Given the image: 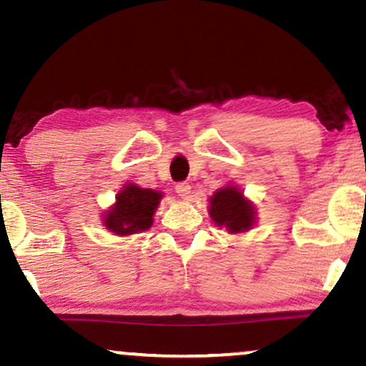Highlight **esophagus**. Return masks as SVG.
<instances>
[{
    "mask_svg": "<svg viewBox=\"0 0 366 366\" xmlns=\"http://www.w3.org/2000/svg\"><path fill=\"white\" fill-rule=\"evenodd\" d=\"M175 192H177L182 199H187L189 194H191V186H189L187 182H179L177 186H175Z\"/></svg>",
    "mask_w": 366,
    "mask_h": 366,
    "instance_id": "esophagus-1",
    "label": "esophagus"
}]
</instances>
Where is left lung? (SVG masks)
I'll list each match as a JSON object with an SVG mask.
<instances>
[{"label": "left lung", "mask_w": 366, "mask_h": 366, "mask_svg": "<svg viewBox=\"0 0 366 366\" xmlns=\"http://www.w3.org/2000/svg\"><path fill=\"white\" fill-rule=\"evenodd\" d=\"M209 214L219 227L228 228V232H245L254 223V208L244 199L237 187H223L209 199Z\"/></svg>", "instance_id": "1"}]
</instances>
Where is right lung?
<instances>
[{"label":"right lung","instance_id":"obj_1","mask_svg":"<svg viewBox=\"0 0 366 366\" xmlns=\"http://www.w3.org/2000/svg\"><path fill=\"white\" fill-rule=\"evenodd\" d=\"M160 199L162 192L127 184L117 194L116 206L105 214V227L116 235H131L148 230Z\"/></svg>","mask_w":366,"mask_h":366}]
</instances>
